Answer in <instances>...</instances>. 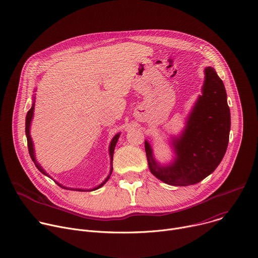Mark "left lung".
I'll return each mask as SVG.
<instances>
[{
  "label": "left lung",
  "mask_w": 258,
  "mask_h": 258,
  "mask_svg": "<svg viewBox=\"0 0 258 258\" xmlns=\"http://www.w3.org/2000/svg\"><path fill=\"white\" fill-rule=\"evenodd\" d=\"M202 95L195 102L177 137H171L172 161L161 165L148 141L145 151L149 169L171 186H190L212 173L223 160L229 144L231 113L223 81L213 67H205Z\"/></svg>",
  "instance_id": "left-lung-1"
}]
</instances>
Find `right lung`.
Masks as SVG:
<instances>
[{
	"mask_svg": "<svg viewBox=\"0 0 258 258\" xmlns=\"http://www.w3.org/2000/svg\"><path fill=\"white\" fill-rule=\"evenodd\" d=\"M33 110H34V97H33V101H32V105H31V108L28 110V112H27V114H26V118H25V135H26V138H27V147H28V151H29V155H30V158H31V160L33 161V163H34V165L36 166V168H38L43 174H45V175H47V176H49V177H51L46 171H45V169L39 164V162L36 161V159H35V154H34V148H33V142H32V140H31V137H30V123H31V120H32V117H33ZM119 136H120V134L118 133V134H116L114 137H113V139L111 140V142H110V145H109V155H110V172H109V174L107 175V177L100 183L99 186H97V187H95V188H93V189H77V188H69V187H65V186H63V185H61V183H59L58 181H56V183L58 186H60L61 188H63V189H66V190H75V191H80V192H91V191H95V190H98L99 188H101L102 186H104V183L109 179V177H110V175H111V173H112V169H113V167H112V161H113V153H114V149H115V146H116V143H117V141H118V139H119ZM52 178V177H51ZM53 179V178H52Z\"/></svg>",
	"mask_w": 258,
	"mask_h": 258,
	"instance_id": "right-lung-1",
	"label": "right lung"
}]
</instances>
